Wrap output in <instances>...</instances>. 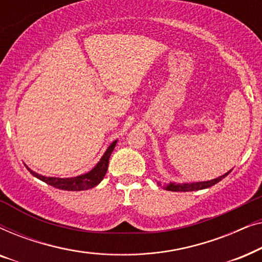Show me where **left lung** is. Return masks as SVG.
<instances>
[{
	"instance_id": "obj_1",
	"label": "left lung",
	"mask_w": 262,
	"mask_h": 262,
	"mask_svg": "<svg viewBox=\"0 0 262 262\" xmlns=\"http://www.w3.org/2000/svg\"><path fill=\"white\" fill-rule=\"evenodd\" d=\"M230 173V171H228L227 174L222 175V177L217 178V179H213V180L211 181H204V182H193V184H173V182H170L169 185H166V184H161L159 181L157 182V185L159 186H162L163 188H166L167 191H171V192H191V191H199V189H204V188H209L211 186L216 185L217 182H220L222 179H224L227 175Z\"/></svg>"
}]
</instances>
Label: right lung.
<instances>
[{"mask_svg":"<svg viewBox=\"0 0 262 262\" xmlns=\"http://www.w3.org/2000/svg\"><path fill=\"white\" fill-rule=\"evenodd\" d=\"M116 144H117V141H114L112 144L108 146V149L106 150V152L103 154V156L101 157V160H100V162L96 164V166L93 168L89 173L80 175V177H76V178H67V179L49 178V177H42V175L34 173V171L31 170L28 167L27 169L32 175H33V177L58 189H64V191H84V189L95 187L96 185H99L100 182H101L107 171V168H108L110 156L111 154H112Z\"/></svg>","mask_w":262,"mask_h":262,"instance_id":"right-lung-1","label":"right lung"}]
</instances>
